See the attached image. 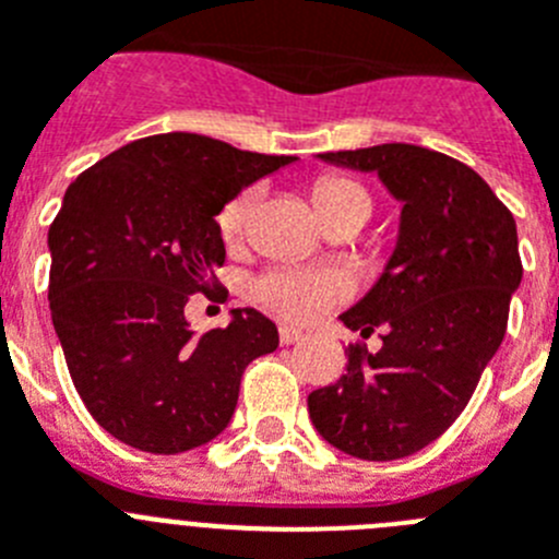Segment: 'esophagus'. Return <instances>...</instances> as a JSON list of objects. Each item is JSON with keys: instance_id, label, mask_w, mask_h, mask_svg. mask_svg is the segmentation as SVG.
I'll return each instance as SVG.
<instances>
[{"instance_id": "1", "label": "esophagus", "mask_w": 559, "mask_h": 559, "mask_svg": "<svg viewBox=\"0 0 559 559\" xmlns=\"http://www.w3.org/2000/svg\"><path fill=\"white\" fill-rule=\"evenodd\" d=\"M302 338H305L302 330L288 328V324H283V328H280V344H283V347H290V344H296V341H302Z\"/></svg>"}]
</instances>
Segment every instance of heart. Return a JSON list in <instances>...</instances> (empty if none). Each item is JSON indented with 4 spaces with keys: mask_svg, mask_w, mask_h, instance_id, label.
I'll list each match as a JSON object with an SVG mask.
<instances>
[{
    "mask_svg": "<svg viewBox=\"0 0 559 559\" xmlns=\"http://www.w3.org/2000/svg\"><path fill=\"white\" fill-rule=\"evenodd\" d=\"M313 206L324 221L344 206L360 204L369 210L367 190L344 176H322L310 190ZM254 206V190H240L231 195L218 212V229L226 243L235 246L243 240L246 226ZM254 296L274 313L290 322H313L333 305L344 302L353 294V283L341 271H310V269H271L254 280Z\"/></svg>",
    "mask_w": 559,
    "mask_h": 559,
    "instance_id": "1",
    "label": "heart"
}]
</instances>
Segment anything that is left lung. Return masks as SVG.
Returning <instances> with one entry per match:
<instances>
[{
    "label": "left lung",
    "instance_id": "8db88e82",
    "mask_svg": "<svg viewBox=\"0 0 559 559\" xmlns=\"http://www.w3.org/2000/svg\"><path fill=\"white\" fill-rule=\"evenodd\" d=\"M378 173L403 201L386 271L341 322L383 347H347V374L308 394L316 431L367 462L431 445L473 397L501 347L512 290L521 285L512 212L473 167L406 142L319 153Z\"/></svg>",
    "mask_w": 559,
    "mask_h": 559
}]
</instances>
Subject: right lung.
Masks as SVG:
<instances>
[{"label":"right lung","mask_w":559,"mask_h":559,"mask_svg":"<svg viewBox=\"0 0 559 559\" xmlns=\"http://www.w3.org/2000/svg\"><path fill=\"white\" fill-rule=\"evenodd\" d=\"M294 159L173 131L69 185L47 237L49 310L83 406L114 439L170 456L229 426L246 367L280 335L254 308L199 335L185 305L218 288L221 206Z\"/></svg>","instance_id":"right-lung-1"}]
</instances>
